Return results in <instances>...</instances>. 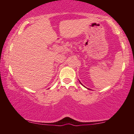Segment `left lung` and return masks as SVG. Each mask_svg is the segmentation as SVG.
I'll return each mask as SVG.
<instances>
[{
  "label": "left lung",
  "instance_id": "8db88e82",
  "mask_svg": "<svg viewBox=\"0 0 134 134\" xmlns=\"http://www.w3.org/2000/svg\"><path fill=\"white\" fill-rule=\"evenodd\" d=\"M79 82H80V83H81V84H82V83H81V82H80V81H79ZM88 90H90V89H88Z\"/></svg>",
  "mask_w": 134,
  "mask_h": 134
}]
</instances>
